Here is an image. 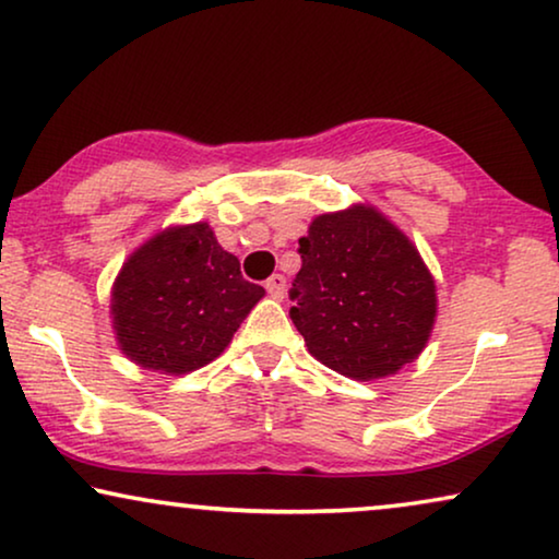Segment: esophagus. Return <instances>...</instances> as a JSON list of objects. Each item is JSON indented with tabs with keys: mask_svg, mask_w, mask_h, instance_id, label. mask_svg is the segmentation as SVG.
Returning a JSON list of instances; mask_svg holds the SVG:
<instances>
[{
	"mask_svg": "<svg viewBox=\"0 0 559 559\" xmlns=\"http://www.w3.org/2000/svg\"><path fill=\"white\" fill-rule=\"evenodd\" d=\"M265 288H267V294L271 296H275V299H284V294H286V278L281 273H273L271 278L265 281Z\"/></svg>",
	"mask_w": 559,
	"mask_h": 559,
	"instance_id": "esophagus-1",
	"label": "esophagus"
}]
</instances>
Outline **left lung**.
<instances>
[{
    "label": "left lung",
    "mask_w": 559,
    "mask_h": 559,
    "mask_svg": "<svg viewBox=\"0 0 559 559\" xmlns=\"http://www.w3.org/2000/svg\"><path fill=\"white\" fill-rule=\"evenodd\" d=\"M292 319L326 368L370 381L414 362L437 314L419 252L370 206L322 214L299 240Z\"/></svg>",
    "instance_id": "left-lung-1"
}]
</instances>
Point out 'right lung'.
Returning <instances> with one entry per match:
<instances>
[{"mask_svg":"<svg viewBox=\"0 0 559 559\" xmlns=\"http://www.w3.org/2000/svg\"><path fill=\"white\" fill-rule=\"evenodd\" d=\"M242 278L240 260L222 250L210 225L168 229L122 265L111 314L122 353L160 373H189L212 362L263 299Z\"/></svg>","mask_w":559,"mask_h":559,"instance_id":"obj_1","label":"right lung"}]
</instances>
